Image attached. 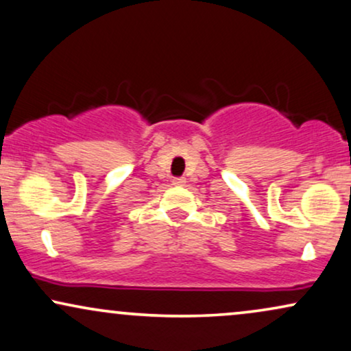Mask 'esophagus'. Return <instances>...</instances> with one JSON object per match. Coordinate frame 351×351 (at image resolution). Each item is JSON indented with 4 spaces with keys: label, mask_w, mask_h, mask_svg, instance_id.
Segmentation results:
<instances>
[{
    "label": "esophagus",
    "mask_w": 351,
    "mask_h": 351,
    "mask_svg": "<svg viewBox=\"0 0 351 351\" xmlns=\"http://www.w3.org/2000/svg\"><path fill=\"white\" fill-rule=\"evenodd\" d=\"M173 184H175V186H184L186 178H175V180H173Z\"/></svg>",
    "instance_id": "1"
}]
</instances>
